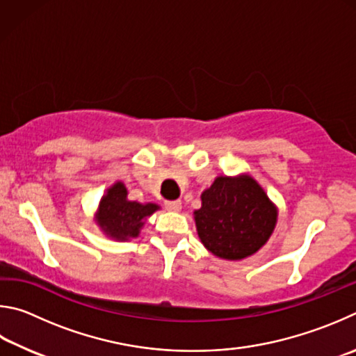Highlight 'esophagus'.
<instances>
[{
	"label": "esophagus",
	"instance_id": "1",
	"mask_svg": "<svg viewBox=\"0 0 356 356\" xmlns=\"http://www.w3.org/2000/svg\"><path fill=\"white\" fill-rule=\"evenodd\" d=\"M164 204L168 211H173V213H178L181 209V202L179 200H167Z\"/></svg>",
	"mask_w": 356,
	"mask_h": 356
}]
</instances>
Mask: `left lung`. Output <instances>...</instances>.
I'll list each match as a JSON object with an SVG mask.
<instances>
[{
    "mask_svg": "<svg viewBox=\"0 0 356 356\" xmlns=\"http://www.w3.org/2000/svg\"><path fill=\"white\" fill-rule=\"evenodd\" d=\"M194 214L203 245L216 257L233 261L257 253L277 222L275 207L250 177L216 178Z\"/></svg>",
    "mask_w": 356,
    "mask_h": 356,
    "instance_id": "left-lung-1",
    "label": "left lung"
}]
</instances>
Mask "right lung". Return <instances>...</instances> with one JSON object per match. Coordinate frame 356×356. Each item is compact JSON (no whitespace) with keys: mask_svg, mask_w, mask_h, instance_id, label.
I'll return each instance as SVG.
<instances>
[{"mask_svg":"<svg viewBox=\"0 0 356 356\" xmlns=\"http://www.w3.org/2000/svg\"><path fill=\"white\" fill-rule=\"evenodd\" d=\"M127 194V188L122 183H115L99 202L98 225L106 234L118 241L137 238L147 217L159 208L153 203L128 202Z\"/></svg>","mask_w":356,"mask_h":356,"instance_id":"1","label":"right lung"}]
</instances>
